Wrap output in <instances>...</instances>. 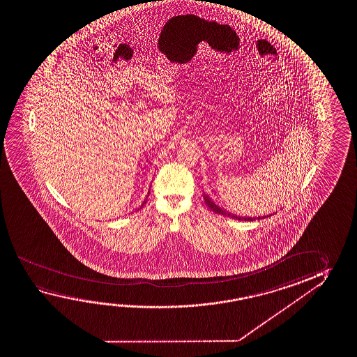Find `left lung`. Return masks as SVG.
Segmentation results:
<instances>
[{
	"label": "left lung",
	"instance_id": "obj_1",
	"mask_svg": "<svg viewBox=\"0 0 357 357\" xmlns=\"http://www.w3.org/2000/svg\"><path fill=\"white\" fill-rule=\"evenodd\" d=\"M204 197L205 204L209 206V209L211 211H214V213H218V214H222V215L229 216V218H233V219H236V220H248V222H252V220H255V219H264V218H268L266 216H257V218H246V216H238L234 215V214H231V213H229V211H222V208H219L218 205L211 200L208 195H203Z\"/></svg>",
	"mask_w": 357,
	"mask_h": 357
}]
</instances>
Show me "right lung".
I'll return each mask as SVG.
<instances>
[{
	"label": "right lung",
	"instance_id": "1",
	"mask_svg": "<svg viewBox=\"0 0 357 357\" xmlns=\"http://www.w3.org/2000/svg\"><path fill=\"white\" fill-rule=\"evenodd\" d=\"M146 204V200H144V202H143V204H142V206H143V205ZM141 206V208H142Z\"/></svg>",
	"mask_w": 357,
	"mask_h": 357
}]
</instances>
